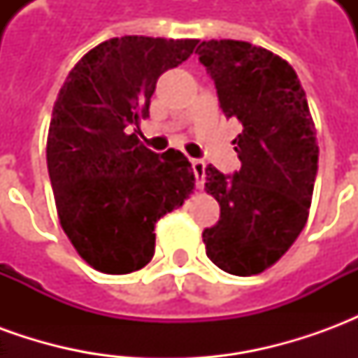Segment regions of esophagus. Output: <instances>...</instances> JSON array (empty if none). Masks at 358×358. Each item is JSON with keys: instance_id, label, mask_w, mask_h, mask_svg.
Segmentation results:
<instances>
[{"instance_id": "34e87169", "label": "esophagus", "mask_w": 358, "mask_h": 358, "mask_svg": "<svg viewBox=\"0 0 358 358\" xmlns=\"http://www.w3.org/2000/svg\"><path fill=\"white\" fill-rule=\"evenodd\" d=\"M192 169H194L195 174V186L201 189L203 184H205V163L201 159H192Z\"/></svg>"}]
</instances>
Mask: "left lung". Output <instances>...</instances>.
I'll use <instances>...</instances> for the list:
<instances>
[{"mask_svg":"<svg viewBox=\"0 0 358 358\" xmlns=\"http://www.w3.org/2000/svg\"><path fill=\"white\" fill-rule=\"evenodd\" d=\"M195 53L226 118L241 124L234 140L240 171L205 169L220 218L203 241L218 268L251 276L276 263L305 228L318 171L315 122L295 71L268 50L210 40Z\"/></svg>","mask_w":358,"mask_h":358,"instance_id":"left-lung-1","label":"left lung"}]
</instances>
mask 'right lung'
<instances>
[{"mask_svg":"<svg viewBox=\"0 0 358 358\" xmlns=\"http://www.w3.org/2000/svg\"><path fill=\"white\" fill-rule=\"evenodd\" d=\"M195 45L110 38L76 63L59 92L48 134L51 187L63 230L99 272L145 266L155 253V222L194 189L186 157L176 149L159 155L130 128L149 117L159 76L182 65Z\"/></svg>","mask_w":358,"mask_h":358,"instance_id":"1","label":"right lung"}]
</instances>
